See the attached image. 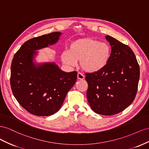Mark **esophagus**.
Returning <instances> with one entry per match:
<instances>
[{"mask_svg": "<svg viewBox=\"0 0 149 149\" xmlns=\"http://www.w3.org/2000/svg\"><path fill=\"white\" fill-rule=\"evenodd\" d=\"M85 78V76L80 72H78L77 73V79L80 80H83Z\"/></svg>", "mask_w": 149, "mask_h": 149, "instance_id": "obj_1", "label": "esophagus"}]
</instances>
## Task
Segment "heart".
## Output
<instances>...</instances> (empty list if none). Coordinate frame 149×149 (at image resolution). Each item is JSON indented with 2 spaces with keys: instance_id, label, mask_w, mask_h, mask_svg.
<instances>
[{
  "instance_id": "heart-1",
  "label": "heart",
  "mask_w": 149,
  "mask_h": 149,
  "mask_svg": "<svg viewBox=\"0 0 149 149\" xmlns=\"http://www.w3.org/2000/svg\"><path fill=\"white\" fill-rule=\"evenodd\" d=\"M110 56L111 48L107 43L86 37L72 42L69 51L62 52L61 58L63 63L70 66H74L80 61L83 70L94 73L107 65Z\"/></svg>"
}]
</instances>
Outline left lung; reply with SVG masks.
<instances>
[{
  "label": "left lung",
  "instance_id": "obj_1",
  "mask_svg": "<svg viewBox=\"0 0 149 149\" xmlns=\"http://www.w3.org/2000/svg\"><path fill=\"white\" fill-rule=\"evenodd\" d=\"M111 56L103 69L86 73L88 83L87 98L93 112L112 116L132 104L137 92L140 68L133 51L128 45L107 36Z\"/></svg>",
  "mask_w": 149,
  "mask_h": 149
}]
</instances>
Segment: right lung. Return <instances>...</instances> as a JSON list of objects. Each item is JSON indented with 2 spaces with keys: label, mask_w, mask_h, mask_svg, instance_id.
Wrapping results in <instances>:
<instances>
[{
  "label": "right lung",
  "mask_w": 149,
  "mask_h": 149,
  "mask_svg": "<svg viewBox=\"0 0 149 149\" xmlns=\"http://www.w3.org/2000/svg\"><path fill=\"white\" fill-rule=\"evenodd\" d=\"M61 32L32 38L20 47L12 59L10 87L19 104L31 114L49 116L61 109L77 80L76 71H62L54 63L39 66L32 62L34 50L56 43Z\"/></svg>",
  "instance_id": "obj_1"
}]
</instances>
